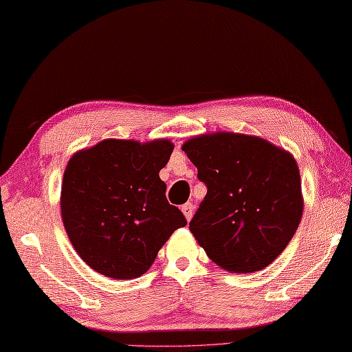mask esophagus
Returning a JSON list of instances; mask_svg holds the SVG:
<instances>
[{"mask_svg": "<svg viewBox=\"0 0 352 352\" xmlns=\"http://www.w3.org/2000/svg\"><path fill=\"white\" fill-rule=\"evenodd\" d=\"M192 210H195V206H192V204H185V205H182V212H184V216H185V219L186 220H191V217H192Z\"/></svg>", "mask_w": 352, "mask_h": 352, "instance_id": "obj_1", "label": "esophagus"}]
</instances>
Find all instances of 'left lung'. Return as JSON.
I'll use <instances>...</instances> for the list:
<instances>
[{"label":"left lung","instance_id":"8db88e82","mask_svg":"<svg viewBox=\"0 0 352 352\" xmlns=\"http://www.w3.org/2000/svg\"><path fill=\"white\" fill-rule=\"evenodd\" d=\"M182 150L208 190L190 221L199 245L235 274L267 267L302 217L295 157L258 136L231 132L195 136Z\"/></svg>","mask_w":352,"mask_h":352}]
</instances>
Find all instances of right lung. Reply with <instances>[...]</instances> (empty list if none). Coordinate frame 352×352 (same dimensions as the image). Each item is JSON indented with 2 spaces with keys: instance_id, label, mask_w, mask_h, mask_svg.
Returning a JSON list of instances; mask_svg holds the SVG:
<instances>
[{
  "instance_id": "1",
  "label": "right lung",
  "mask_w": 352,
  "mask_h": 352,
  "mask_svg": "<svg viewBox=\"0 0 352 352\" xmlns=\"http://www.w3.org/2000/svg\"><path fill=\"white\" fill-rule=\"evenodd\" d=\"M173 148L168 140H104L71 157L60 212L71 245L91 269L113 279L138 278L186 225L160 177Z\"/></svg>"
}]
</instances>
